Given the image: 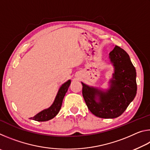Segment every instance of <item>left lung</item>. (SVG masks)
<instances>
[{"instance_id": "left-lung-1", "label": "left lung", "mask_w": 150, "mask_h": 150, "mask_svg": "<svg viewBox=\"0 0 150 150\" xmlns=\"http://www.w3.org/2000/svg\"><path fill=\"white\" fill-rule=\"evenodd\" d=\"M109 55L115 66L110 89L103 92L82 83L83 96L88 108L94 115L102 118L120 116L135 98L137 91L136 69L128 54L115 45ZM97 96L100 101L96 102Z\"/></svg>"}]
</instances>
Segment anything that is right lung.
Here are the masks:
<instances>
[{
    "label": "right lung",
    "instance_id": "right-lung-1",
    "mask_svg": "<svg viewBox=\"0 0 150 150\" xmlns=\"http://www.w3.org/2000/svg\"><path fill=\"white\" fill-rule=\"evenodd\" d=\"M70 83L71 81L69 80L65 83L64 84L62 85L59 91H58L54 103L49 108L42 110L38 114V115L34 116V117H31L30 118L35 121L45 122L54 118L60 110L61 107H62L63 99L65 95V93H67L68 88H69L70 85Z\"/></svg>",
    "mask_w": 150,
    "mask_h": 150
}]
</instances>
